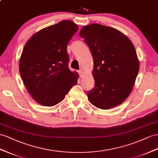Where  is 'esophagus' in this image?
Segmentation results:
<instances>
[{
  "mask_svg": "<svg viewBox=\"0 0 158 158\" xmlns=\"http://www.w3.org/2000/svg\"><path fill=\"white\" fill-rule=\"evenodd\" d=\"M78 73H79V74L80 75V76H81V77H83V72L81 70V71H78Z\"/></svg>",
  "mask_w": 158,
  "mask_h": 158,
  "instance_id": "obj_1",
  "label": "esophagus"
}]
</instances>
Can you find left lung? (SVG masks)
Listing matches in <instances>:
<instances>
[{
  "label": "left lung",
  "instance_id": "obj_1",
  "mask_svg": "<svg viewBox=\"0 0 158 158\" xmlns=\"http://www.w3.org/2000/svg\"><path fill=\"white\" fill-rule=\"evenodd\" d=\"M94 59L95 87L87 93L90 103L102 110L119 106L133 89L139 61L134 45L114 28L94 23L79 33Z\"/></svg>",
  "mask_w": 158,
  "mask_h": 158
}]
</instances>
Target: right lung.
Wrapping results in <instances>:
<instances>
[{
    "label": "right lung",
    "mask_w": 158,
    "mask_h": 158,
    "mask_svg": "<svg viewBox=\"0 0 158 158\" xmlns=\"http://www.w3.org/2000/svg\"><path fill=\"white\" fill-rule=\"evenodd\" d=\"M78 30L70 20L44 28L28 40L19 60V72L33 99L51 107L65 98L79 75L68 67L67 44Z\"/></svg>",
    "instance_id": "right-lung-1"
}]
</instances>
